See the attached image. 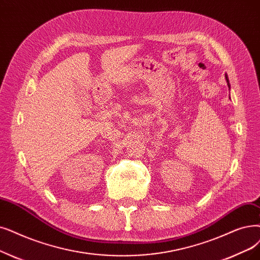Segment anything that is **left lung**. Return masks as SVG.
<instances>
[{"instance_id":"obj_1","label":"left lung","mask_w":260,"mask_h":260,"mask_svg":"<svg viewBox=\"0 0 260 260\" xmlns=\"http://www.w3.org/2000/svg\"><path fill=\"white\" fill-rule=\"evenodd\" d=\"M225 78H226V82H228V85H229V88L231 89V85H230V81H229V76L225 74Z\"/></svg>"}]
</instances>
